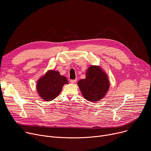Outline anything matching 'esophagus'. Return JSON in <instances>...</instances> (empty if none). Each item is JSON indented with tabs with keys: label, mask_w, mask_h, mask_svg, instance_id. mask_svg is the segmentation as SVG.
Returning a JSON list of instances; mask_svg holds the SVG:
<instances>
[{
	"label": "esophagus",
	"mask_w": 151,
	"mask_h": 151,
	"mask_svg": "<svg viewBox=\"0 0 151 151\" xmlns=\"http://www.w3.org/2000/svg\"><path fill=\"white\" fill-rule=\"evenodd\" d=\"M76 81H77V79H71V80L70 81V83H71L72 84H74V83H75Z\"/></svg>",
	"instance_id": "esophagus-1"
}]
</instances>
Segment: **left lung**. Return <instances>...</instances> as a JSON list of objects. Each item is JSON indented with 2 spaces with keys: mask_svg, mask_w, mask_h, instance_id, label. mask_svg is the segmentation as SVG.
Listing matches in <instances>:
<instances>
[{
  "mask_svg": "<svg viewBox=\"0 0 151 151\" xmlns=\"http://www.w3.org/2000/svg\"><path fill=\"white\" fill-rule=\"evenodd\" d=\"M86 78L78 82L84 98L90 102H97L104 98L109 88V81L105 71L99 65L87 68Z\"/></svg>",
  "mask_w": 151,
  "mask_h": 151,
  "instance_id": "obj_1",
  "label": "left lung"
}]
</instances>
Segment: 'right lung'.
Masks as SVG:
<instances>
[{"mask_svg":"<svg viewBox=\"0 0 151 151\" xmlns=\"http://www.w3.org/2000/svg\"><path fill=\"white\" fill-rule=\"evenodd\" d=\"M68 83L67 78L61 75L58 71L50 70L39 78L36 88L38 95L42 99L51 101L58 96L64 85Z\"/></svg>","mask_w":151,"mask_h":151,"instance_id":"right-lung-1","label":"right lung"}]
</instances>
